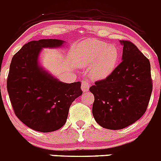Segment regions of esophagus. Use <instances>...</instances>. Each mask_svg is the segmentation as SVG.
I'll return each instance as SVG.
<instances>
[{
	"label": "esophagus",
	"instance_id": "esophagus-1",
	"mask_svg": "<svg viewBox=\"0 0 161 161\" xmlns=\"http://www.w3.org/2000/svg\"><path fill=\"white\" fill-rule=\"evenodd\" d=\"M89 82L88 80H82L81 82V89L84 92H87L89 89Z\"/></svg>",
	"mask_w": 161,
	"mask_h": 161
}]
</instances>
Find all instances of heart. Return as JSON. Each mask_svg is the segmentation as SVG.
<instances>
[{"label":"heart","instance_id":"1","mask_svg":"<svg viewBox=\"0 0 161 161\" xmlns=\"http://www.w3.org/2000/svg\"><path fill=\"white\" fill-rule=\"evenodd\" d=\"M119 52L114 45L93 40L86 45L78 62L84 66H91L92 73L97 78H103L111 73L117 64Z\"/></svg>","mask_w":161,"mask_h":161}]
</instances>
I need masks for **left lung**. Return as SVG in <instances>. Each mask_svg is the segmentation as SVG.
<instances>
[{
	"label": "left lung",
	"mask_w": 161,
	"mask_h": 161,
	"mask_svg": "<svg viewBox=\"0 0 161 161\" xmlns=\"http://www.w3.org/2000/svg\"><path fill=\"white\" fill-rule=\"evenodd\" d=\"M122 62L106 78L89 88L94 95L93 115L104 128L120 130L136 123L147 110L153 92L149 59L127 40Z\"/></svg>",
	"instance_id": "1"
}]
</instances>
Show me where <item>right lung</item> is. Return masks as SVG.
<instances>
[{
	"label": "right lung",
	"instance_id": "obj_1",
	"mask_svg": "<svg viewBox=\"0 0 161 161\" xmlns=\"http://www.w3.org/2000/svg\"><path fill=\"white\" fill-rule=\"evenodd\" d=\"M64 41L39 39L25 43L11 61L7 90L17 117L40 132L59 130L65 124L74 100L82 94L80 82L59 81L38 63L41 50L60 47Z\"/></svg>",
	"mask_w": 161,
	"mask_h": 161
}]
</instances>
